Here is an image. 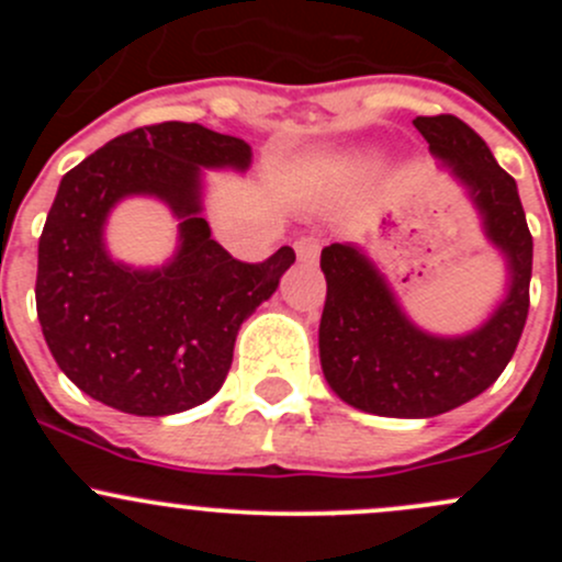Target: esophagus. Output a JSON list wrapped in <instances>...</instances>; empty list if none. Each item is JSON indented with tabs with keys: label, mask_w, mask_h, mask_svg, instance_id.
I'll list each match as a JSON object with an SVG mask.
<instances>
[{
	"label": "esophagus",
	"mask_w": 562,
	"mask_h": 562,
	"mask_svg": "<svg viewBox=\"0 0 562 562\" xmlns=\"http://www.w3.org/2000/svg\"><path fill=\"white\" fill-rule=\"evenodd\" d=\"M293 247H296L299 260H315L317 252H321V239H315V236H302Z\"/></svg>",
	"instance_id": "1"
}]
</instances>
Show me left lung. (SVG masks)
<instances>
[{"instance_id": "left-lung-1", "label": "left lung", "mask_w": 562, "mask_h": 562, "mask_svg": "<svg viewBox=\"0 0 562 562\" xmlns=\"http://www.w3.org/2000/svg\"><path fill=\"white\" fill-rule=\"evenodd\" d=\"M413 124L468 184L484 214L486 236L506 252L512 288L479 331L457 339L429 337L402 315L383 277L359 249L323 247V375L339 400L391 418L440 416L490 389L512 361L530 307L532 236L517 181L454 113L416 116Z\"/></svg>"}]
</instances>
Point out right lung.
Segmentation results:
<instances>
[{
	"mask_svg": "<svg viewBox=\"0 0 562 562\" xmlns=\"http://www.w3.org/2000/svg\"><path fill=\"white\" fill-rule=\"evenodd\" d=\"M249 166V146L201 124L160 122L108 140L65 173L37 247L35 302L59 370L133 416H171L212 400L234 361L245 317L296 260H236L201 217V168ZM144 191L182 217V249L160 272L113 265L102 249L106 209Z\"/></svg>",
	"mask_w": 562,
	"mask_h": 562,
	"instance_id": "1",
	"label": "right lung"
}]
</instances>
